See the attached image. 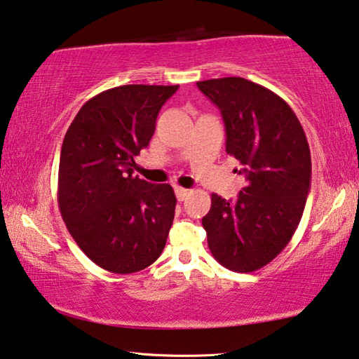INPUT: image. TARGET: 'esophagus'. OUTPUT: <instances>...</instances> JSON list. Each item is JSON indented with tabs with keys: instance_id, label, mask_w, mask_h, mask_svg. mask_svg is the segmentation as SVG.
Here are the masks:
<instances>
[{
	"instance_id": "1",
	"label": "esophagus",
	"mask_w": 359,
	"mask_h": 359,
	"mask_svg": "<svg viewBox=\"0 0 359 359\" xmlns=\"http://www.w3.org/2000/svg\"><path fill=\"white\" fill-rule=\"evenodd\" d=\"M175 194H176V198H178V202H183V200H186V197H189L191 191L184 189V187L175 186Z\"/></svg>"
}]
</instances>
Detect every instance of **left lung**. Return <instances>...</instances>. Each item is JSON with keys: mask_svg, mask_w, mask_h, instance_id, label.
<instances>
[{"mask_svg": "<svg viewBox=\"0 0 359 359\" xmlns=\"http://www.w3.org/2000/svg\"><path fill=\"white\" fill-rule=\"evenodd\" d=\"M225 124V149L243 167L238 198L211 196L202 219L208 248L222 266L252 273L290 243L311 189V151L299 119L284 99L241 77L197 81Z\"/></svg>", "mask_w": 359, "mask_h": 359, "instance_id": "left-lung-1", "label": "left lung"}]
</instances>
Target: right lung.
<instances>
[{
  "mask_svg": "<svg viewBox=\"0 0 359 359\" xmlns=\"http://www.w3.org/2000/svg\"><path fill=\"white\" fill-rule=\"evenodd\" d=\"M176 90L178 85H123L99 93L79 110L62 140L61 216L88 259L110 273L140 271L165 248L175 192L132 172Z\"/></svg>",
  "mask_w": 359,
  "mask_h": 359,
  "instance_id": "right-lung-1",
  "label": "right lung"
}]
</instances>
